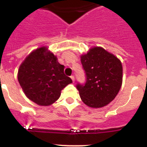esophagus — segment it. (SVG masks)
<instances>
[{
	"label": "esophagus",
	"mask_w": 147,
	"mask_h": 147,
	"mask_svg": "<svg viewBox=\"0 0 147 147\" xmlns=\"http://www.w3.org/2000/svg\"><path fill=\"white\" fill-rule=\"evenodd\" d=\"M71 80H72L73 82H75V78H74V76H71Z\"/></svg>",
	"instance_id": "obj_1"
}]
</instances>
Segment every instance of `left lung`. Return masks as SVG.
Returning <instances> with one entry per match:
<instances>
[{
  "mask_svg": "<svg viewBox=\"0 0 147 147\" xmlns=\"http://www.w3.org/2000/svg\"><path fill=\"white\" fill-rule=\"evenodd\" d=\"M80 58L86 74L85 85H76L80 98L90 107H105L115 98L121 89V62L113 54L98 46L90 49Z\"/></svg>",
  "mask_w": 147,
  "mask_h": 147,
  "instance_id": "left-lung-1",
  "label": "left lung"
}]
</instances>
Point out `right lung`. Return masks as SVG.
Returning <instances> with one entry per match:
<instances>
[{
    "label": "right lung",
    "instance_id": "obj_1",
    "mask_svg": "<svg viewBox=\"0 0 147 147\" xmlns=\"http://www.w3.org/2000/svg\"><path fill=\"white\" fill-rule=\"evenodd\" d=\"M65 66L42 46L33 51L20 65L18 80L28 98L40 106H49L57 101L61 90L72 83L64 74Z\"/></svg>",
    "mask_w": 147,
    "mask_h": 147
}]
</instances>
